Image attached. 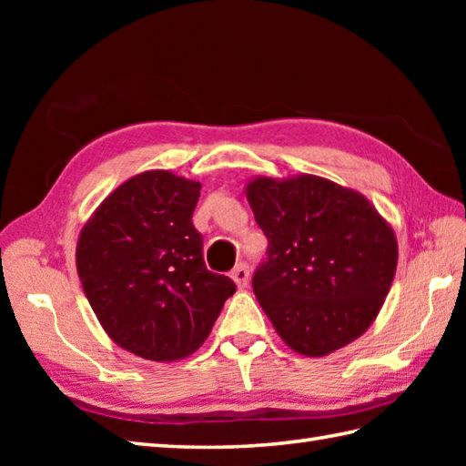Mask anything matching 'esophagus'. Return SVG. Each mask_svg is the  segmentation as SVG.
Here are the masks:
<instances>
[{
	"label": "esophagus",
	"instance_id": "1",
	"mask_svg": "<svg viewBox=\"0 0 466 466\" xmlns=\"http://www.w3.org/2000/svg\"><path fill=\"white\" fill-rule=\"evenodd\" d=\"M232 280L236 282V286H238V289H246V286H248V282H250L248 264L240 262L238 266H236V268L232 270Z\"/></svg>",
	"mask_w": 466,
	"mask_h": 466
}]
</instances>
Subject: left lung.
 I'll use <instances>...</instances> for the list:
<instances>
[{"mask_svg":"<svg viewBox=\"0 0 466 466\" xmlns=\"http://www.w3.org/2000/svg\"><path fill=\"white\" fill-rule=\"evenodd\" d=\"M246 198L268 238L252 289L280 339L304 356L359 339L397 272L390 224L360 192L320 176H258Z\"/></svg>","mask_w":466,"mask_h":466,"instance_id":"8db88e82","label":"left lung"}]
</instances>
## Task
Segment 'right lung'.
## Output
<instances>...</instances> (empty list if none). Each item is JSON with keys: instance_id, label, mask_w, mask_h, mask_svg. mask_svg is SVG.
I'll return each instance as SVG.
<instances>
[{"instance_id": "add662e5", "label": "right lung", "mask_w": 466, "mask_h": 466, "mask_svg": "<svg viewBox=\"0 0 466 466\" xmlns=\"http://www.w3.org/2000/svg\"><path fill=\"white\" fill-rule=\"evenodd\" d=\"M200 182L142 172L106 198L80 232L76 266L107 336L146 360L200 349L236 284L206 268L192 224Z\"/></svg>"}]
</instances>
